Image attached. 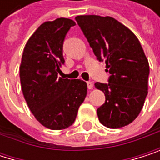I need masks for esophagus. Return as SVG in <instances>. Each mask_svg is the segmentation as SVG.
I'll return each instance as SVG.
<instances>
[{
	"instance_id": "obj_1",
	"label": "esophagus",
	"mask_w": 160,
	"mask_h": 160,
	"mask_svg": "<svg viewBox=\"0 0 160 160\" xmlns=\"http://www.w3.org/2000/svg\"><path fill=\"white\" fill-rule=\"evenodd\" d=\"M87 84H88V89H92V88H93V83H92L91 81L87 82Z\"/></svg>"
}]
</instances>
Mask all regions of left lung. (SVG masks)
I'll return each instance as SVG.
<instances>
[{"label":"left lung","instance_id":"left-lung-1","mask_svg":"<svg viewBox=\"0 0 160 160\" xmlns=\"http://www.w3.org/2000/svg\"><path fill=\"white\" fill-rule=\"evenodd\" d=\"M99 61H106L108 84L95 83L106 95L97 109L99 121L116 129L131 123L142 109L148 93L149 63L138 38L111 17L75 18Z\"/></svg>","mask_w":160,"mask_h":160}]
</instances>
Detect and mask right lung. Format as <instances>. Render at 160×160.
I'll list each match as a JSON object with an SVG mask.
<instances>
[{"label":"right lung","mask_w":160,"mask_h":160,"mask_svg":"<svg viewBox=\"0 0 160 160\" xmlns=\"http://www.w3.org/2000/svg\"><path fill=\"white\" fill-rule=\"evenodd\" d=\"M75 22L59 18L42 23L28 39L19 67L22 89L35 118L45 127L71 126L87 96V83L57 77L64 64L63 42Z\"/></svg>","instance_id":"add662e5"}]
</instances>
